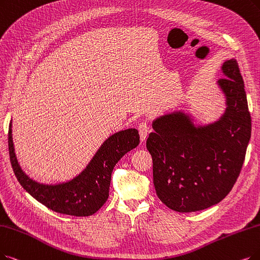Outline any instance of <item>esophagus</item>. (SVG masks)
Here are the masks:
<instances>
[{
	"label": "esophagus",
	"instance_id": "esophagus-1",
	"mask_svg": "<svg viewBox=\"0 0 260 260\" xmlns=\"http://www.w3.org/2000/svg\"><path fill=\"white\" fill-rule=\"evenodd\" d=\"M139 132H140V138H141V142H145V140H146L147 138V134H148V131H149V128H148V124L143 121L139 124Z\"/></svg>",
	"mask_w": 260,
	"mask_h": 260
}]
</instances>
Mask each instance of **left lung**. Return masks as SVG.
Segmentation results:
<instances>
[{
	"mask_svg": "<svg viewBox=\"0 0 260 260\" xmlns=\"http://www.w3.org/2000/svg\"><path fill=\"white\" fill-rule=\"evenodd\" d=\"M221 70L225 78L216 85L226 108L216 120L197 122L190 111L179 109L152 121L146 147L153 184L172 210L195 212L219 204L242 169L252 130L244 83L235 58L226 59Z\"/></svg>",
	"mask_w": 260,
	"mask_h": 260,
	"instance_id": "1",
	"label": "left lung"
}]
</instances>
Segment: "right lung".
<instances>
[{"mask_svg":"<svg viewBox=\"0 0 260 260\" xmlns=\"http://www.w3.org/2000/svg\"><path fill=\"white\" fill-rule=\"evenodd\" d=\"M13 121L8 130L10 162L22 188L34 199L55 212L88 216L97 212L109 197L111 174L114 166L124 154L140 143L139 131L129 128L113 133L92 155L74 178L57 183H43L29 177L21 169L16 155L13 141Z\"/></svg>","mask_w":260,"mask_h":260,"instance_id":"1","label":"right lung"}]
</instances>
